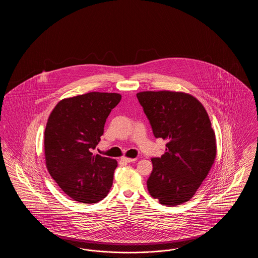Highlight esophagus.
Segmentation results:
<instances>
[{"instance_id":"obj_1","label":"esophagus","mask_w":258,"mask_h":258,"mask_svg":"<svg viewBox=\"0 0 258 258\" xmlns=\"http://www.w3.org/2000/svg\"><path fill=\"white\" fill-rule=\"evenodd\" d=\"M136 159H130V158H125V157H123L122 159H121V161H123L124 163H128V162H133V161H135Z\"/></svg>"}]
</instances>
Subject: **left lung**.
Segmentation results:
<instances>
[{
  "instance_id": "8db88e82",
  "label": "left lung",
  "mask_w": 258,
  "mask_h": 258,
  "mask_svg": "<svg viewBox=\"0 0 258 258\" xmlns=\"http://www.w3.org/2000/svg\"><path fill=\"white\" fill-rule=\"evenodd\" d=\"M136 97L155 137L167 141L165 153L152 159L148 190L163 205L183 204L195 196L217 155L208 114L184 93L141 92Z\"/></svg>"
}]
</instances>
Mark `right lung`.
Instances as JSON below:
<instances>
[{"instance_id":"add662e5","label":"right lung","mask_w":258,"mask_h":258,"mask_svg":"<svg viewBox=\"0 0 258 258\" xmlns=\"http://www.w3.org/2000/svg\"><path fill=\"white\" fill-rule=\"evenodd\" d=\"M116 93L92 92L61 100L50 114L44 132L46 166L61 190L75 201L97 203L106 197L117 161L94 155Z\"/></svg>"}]
</instances>
